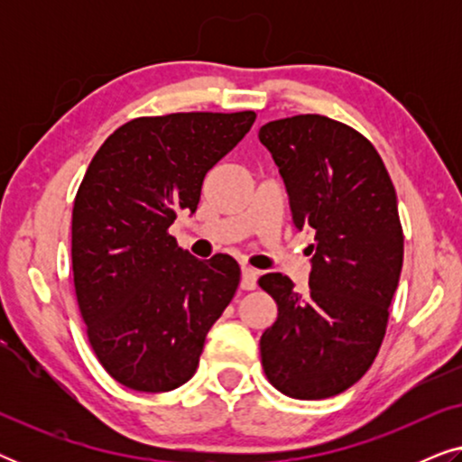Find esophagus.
Wrapping results in <instances>:
<instances>
[{"mask_svg":"<svg viewBox=\"0 0 462 462\" xmlns=\"http://www.w3.org/2000/svg\"><path fill=\"white\" fill-rule=\"evenodd\" d=\"M242 290H254L256 288V271L248 267V264H242V282H239Z\"/></svg>","mask_w":462,"mask_h":462,"instance_id":"34e87169","label":"esophagus"}]
</instances>
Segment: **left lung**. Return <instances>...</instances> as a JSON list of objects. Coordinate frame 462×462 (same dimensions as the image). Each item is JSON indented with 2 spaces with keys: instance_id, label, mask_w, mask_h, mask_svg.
Segmentation results:
<instances>
[{
  "instance_id": "left-lung-1",
  "label": "left lung",
  "mask_w": 462,
  "mask_h": 462,
  "mask_svg": "<svg viewBox=\"0 0 462 462\" xmlns=\"http://www.w3.org/2000/svg\"><path fill=\"white\" fill-rule=\"evenodd\" d=\"M258 138L286 182L292 225L315 236L305 296L288 275L258 280L277 302L263 370L283 395L326 400L368 372L387 332L403 263L395 187L374 144L337 119H275Z\"/></svg>"
}]
</instances>
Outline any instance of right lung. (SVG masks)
Returning <instances> with one entry per match:
<instances>
[{
	"label": "right lung",
	"mask_w": 462,
	"mask_h": 462,
	"mask_svg": "<svg viewBox=\"0 0 462 462\" xmlns=\"http://www.w3.org/2000/svg\"><path fill=\"white\" fill-rule=\"evenodd\" d=\"M254 119V111L130 119L86 170L71 218L75 296L94 356L124 387L163 393L185 384L236 294V258L199 261L168 229L198 208L206 174Z\"/></svg>",
	"instance_id": "1"
}]
</instances>
